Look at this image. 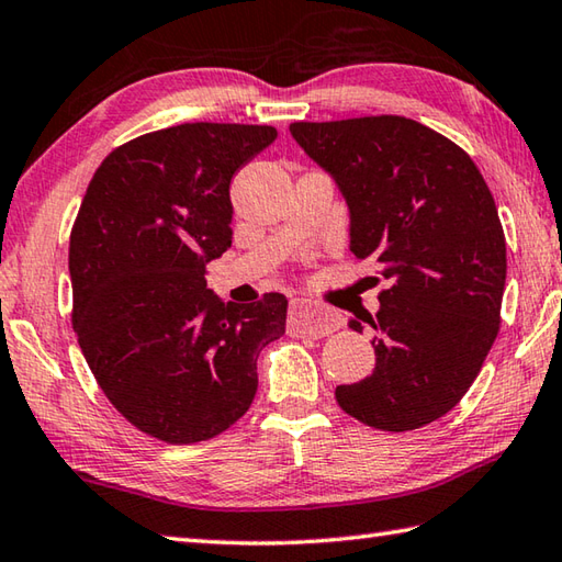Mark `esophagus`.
<instances>
[{
  "mask_svg": "<svg viewBox=\"0 0 562 562\" xmlns=\"http://www.w3.org/2000/svg\"><path fill=\"white\" fill-rule=\"evenodd\" d=\"M290 324H292V331H296L300 336L324 338L328 334H334L336 328H340V318L334 312L324 310V306L296 300L292 302Z\"/></svg>",
  "mask_w": 562,
  "mask_h": 562,
  "instance_id": "34e87169",
  "label": "esophagus"
}]
</instances>
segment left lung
I'll list each match as a JSON object with an SVG mask.
<instances>
[{"mask_svg":"<svg viewBox=\"0 0 562 562\" xmlns=\"http://www.w3.org/2000/svg\"><path fill=\"white\" fill-rule=\"evenodd\" d=\"M290 131L344 192L350 250L390 280L380 312L362 318L375 331V370L338 384V406L394 434L441 419L499 334L507 240L485 178L463 148L406 116L294 121Z\"/></svg>","mask_w":562,"mask_h":562,"instance_id":"8db88e82","label":"left lung"}]
</instances>
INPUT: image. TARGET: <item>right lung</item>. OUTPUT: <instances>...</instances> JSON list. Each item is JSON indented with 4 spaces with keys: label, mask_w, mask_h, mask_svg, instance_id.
I'll use <instances>...</instances> for the list:
<instances>
[{
    "label": "right lung",
    "mask_w": 562,
    "mask_h": 562,
    "mask_svg": "<svg viewBox=\"0 0 562 562\" xmlns=\"http://www.w3.org/2000/svg\"><path fill=\"white\" fill-rule=\"evenodd\" d=\"M272 126L180 124L114 148L70 231L72 328L124 419L172 446L214 438L248 412L258 356L284 334L280 292L250 304L206 290L231 248V178Z\"/></svg>",
    "instance_id": "obj_1"
}]
</instances>
